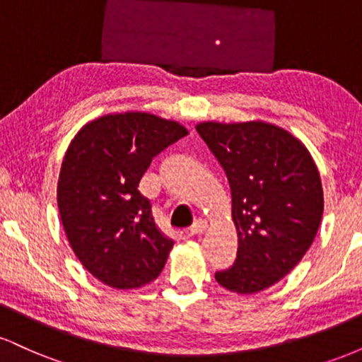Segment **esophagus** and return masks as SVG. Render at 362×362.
Masks as SVG:
<instances>
[{"label": "esophagus", "mask_w": 362, "mask_h": 362, "mask_svg": "<svg viewBox=\"0 0 362 362\" xmlns=\"http://www.w3.org/2000/svg\"><path fill=\"white\" fill-rule=\"evenodd\" d=\"M206 228H207V223L204 221V219H197V221H195L192 226L189 228V231H187V233H189L190 236L201 235V233H204Z\"/></svg>", "instance_id": "obj_1"}]
</instances>
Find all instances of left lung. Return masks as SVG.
Returning a JSON list of instances; mask_svg holds the SVG:
<instances>
[{"mask_svg":"<svg viewBox=\"0 0 362 362\" xmlns=\"http://www.w3.org/2000/svg\"><path fill=\"white\" fill-rule=\"evenodd\" d=\"M226 173L238 233L236 260L216 272L223 288L253 294L296 267L317 236L323 189L305 144L274 124L201 122L195 126Z\"/></svg>","mask_w":362,"mask_h":362,"instance_id":"1","label":"left lung"}]
</instances>
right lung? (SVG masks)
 I'll return each mask as SVG.
<instances>
[{
    "instance_id": "1",
    "label": "right lung",
    "mask_w": 362,
    "mask_h": 362,
    "mask_svg": "<svg viewBox=\"0 0 362 362\" xmlns=\"http://www.w3.org/2000/svg\"><path fill=\"white\" fill-rule=\"evenodd\" d=\"M189 131L146 112L85 124L62 160L57 207L74 255L115 289L143 288L163 271L173 240L156 226L138 187L153 158Z\"/></svg>"
}]
</instances>
